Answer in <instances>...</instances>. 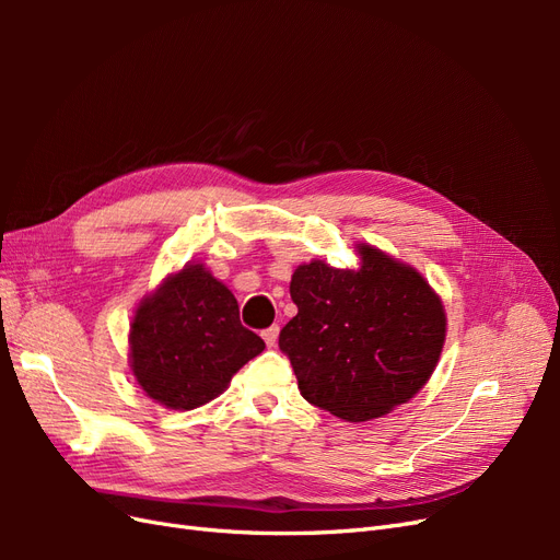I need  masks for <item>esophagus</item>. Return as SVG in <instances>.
Instances as JSON below:
<instances>
[{"label":"esophagus","instance_id":"obj_1","mask_svg":"<svg viewBox=\"0 0 560 560\" xmlns=\"http://www.w3.org/2000/svg\"><path fill=\"white\" fill-rule=\"evenodd\" d=\"M278 334H280V327H278V325H273V327H268V329H264V331H261V336H264V341H266V346H268V348H273V346H276V341H278Z\"/></svg>","mask_w":560,"mask_h":560}]
</instances>
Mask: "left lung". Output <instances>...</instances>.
Returning a JSON list of instances; mask_svg holds the SVG:
<instances>
[{"label":"left lung","mask_w":560,"mask_h":560,"mask_svg":"<svg viewBox=\"0 0 560 560\" xmlns=\"http://www.w3.org/2000/svg\"><path fill=\"white\" fill-rule=\"evenodd\" d=\"M360 268L301 264L290 282L299 313L280 331L306 401L364 422L420 393L446 341L442 299L409 264L358 245Z\"/></svg>","instance_id":"left-lung-1"}]
</instances>
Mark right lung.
Masks as SVG:
<instances>
[{"label": "right lung", "mask_w": 560, "mask_h": 560, "mask_svg": "<svg viewBox=\"0 0 560 560\" xmlns=\"http://www.w3.org/2000/svg\"><path fill=\"white\" fill-rule=\"evenodd\" d=\"M128 341L135 381L175 411L222 395L235 371L266 348L241 325L229 287L202 264H186L140 301Z\"/></svg>", "instance_id": "right-lung-1"}]
</instances>
